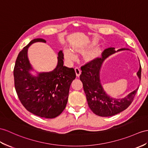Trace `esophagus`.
<instances>
[{
	"label": "esophagus",
	"mask_w": 148,
	"mask_h": 148,
	"mask_svg": "<svg viewBox=\"0 0 148 148\" xmlns=\"http://www.w3.org/2000/svg\"><path fill=\"white\" fill-rule=\"evenodd\" d=\"M75 73H76V75L77 77H80V75L82 73V71L81 69L79 67H76L75 68Z\"/></svg>",
	"instance_id": "1"
}]
</instances>
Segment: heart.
Instances as JSON below:
<instances>
[{
  "label": "heart",
  "mask_w": 148,
  "mask_h": 148,
  "mask_svg": "<svg viewBox=\"0 0 148 148\" xmlns=\"http://www.w3.org/2000/svg\"><path fill=\"white\" fill-rule=\"evenodd\" d=\"M64 56L65 59L69 62H73L76 60L77 55L73 50L69 48H65L64 49Z\"/></svg>",
  "instance_id": "1"
}]
</instances>
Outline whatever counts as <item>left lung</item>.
<instances>
[{
	"label": "left lung",
	"instance_id": "obj_1",
	"mask_svg": "<svg viewBox=\"0 0 148 148\" xmlns=\"http://www.w3.org/2000/svg\"><path fill=\"white\" fill-rule=\"evenodd\" d=\"M124 50L131 51L128 48H121L117 51H115L114 48H108L102 53V58L95 59L81 68L82 71L80 79L83 83L88 105L93 112L97 116L110 117L125 110L131 105L138 91L139 86L123 98H114L104 90L100 82V70L105 60L116 52ZM137 76L140 80V64L137 72Z\"/></svg>",
	"mask_w": 148,
	"mask_h": 148
}]
</instances>
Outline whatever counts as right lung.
Here are the masks:
<instances>
[{"label":"right lung","instance_id":"right-lung-1","mask_svg":"<svg viewBox=\"0 0 148 148\" xmlns=\"http://www.w3.org/2000/svg\"><path fill=\"white\" fill-rule=\"evenodd\" d=\"M37 42H46L44 39H34L18 55L14 69V85L18 97L27 110L39 117L53 119L66 107L70 85L76 73L73 68L63 66L62 50L58 53L57 65L53 70L38 72L34 70L27 51L29 46Z\"/></svg>","mask_w":148,"mask_h":148}]
</instances>
